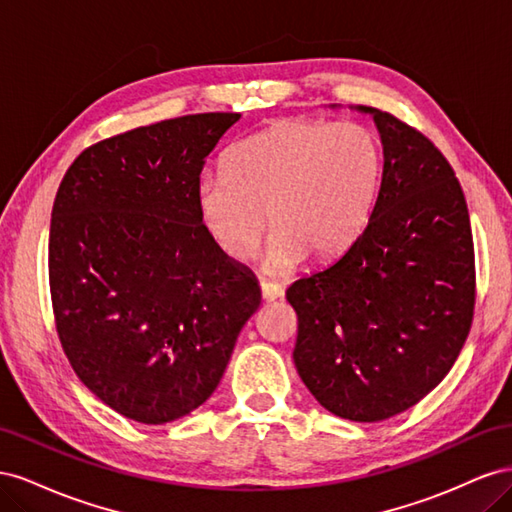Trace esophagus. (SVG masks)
I'll list each match as a JSON object with an SVG mask.
<instances>
[{
  "instance_id": "34e87169",
  "label": "esophagus",
  "mask_w": 512,
  "mask_h": 512,
  "mask_svg": "<svg viewBox=\"0 0 512 512\" xmlns=\"http://www.w3.org/2000/svg\"><path fill=\"white\" fill-rule=\"evenodd\" d=\"M260 294H262V299H265V301H275V299L282 297L284 290H282L280 286H277V284L262 282V284H260Z\"/></svg>"
}]
</instances>
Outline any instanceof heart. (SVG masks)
Listing matches in <instances>:
<instances>
[{
    "label": "heart",
    "instance_id": "heart-1",
    "mask_svg": "<svg viewBox=\"0 0 512 512\" xmlns=\"http://www.w3.org/2000/svg\"><path fill=\"white\" fill-rule=\"evenodd\" d=\"M380 177L382 149L363 123L297 117L232 145L222 170L198 177L194 198L211 241L237 262L254 256L269 213L262 267L284 275L305 256L331 262L359 239Z\"/></svg>",
    "mask_w": 512,
    "mask_h": 512
}]
</instances>
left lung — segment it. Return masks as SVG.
Segmentation results:
<instances>
[{"label": "left lung", "instance_id": "obj_1", "mask_svg": "<svg viewBox=\"0 0 512 512\" xmlns=\"http://www.w3.org/2000/svg\"><path fill=\"white\" fill-rule=\"evenodd\" d=\"M352 108L374 117L382 141L374 211L286 299L309 393L335 416L376 423L418 404L457 361L474 316V243L461 185L429 138L378 108Z\"/></svg>", "mask_w": 512, "mask_h": 512}]
</instances>
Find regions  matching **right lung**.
Instances as JSON below:
<instances>
[{
    "instance_id": "1",
    "label": "right lung",
    "mask_w": 512,
    "mask_h": 512,
    "mask_svg": "<svg viewBox=\"0 0 512 512\" xmlns=\"http://www.w3.org/2000/svg\"><path fill=\"white\" fill-rule=\"evenodd\" d=\"M239 113L166 119L85 149L51 213L59 342L108 408L145 425L213 395L260 305L252 271L224 256L196 209L205 158Z\"/></svg>"
}]
</instances>
